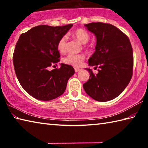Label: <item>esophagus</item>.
<instances>
[{
    "label": "esophagus",
    "mask_w": 148,
    "mask_h": 148,
    "mask_svg": "<svg viewBox=\"0 0 148 148\" xmlns=\"http://www.w3.org/2000/svg\"><path fill=\"white\" fill-rule=\"evenodd\" d=\"M74 71H75V72H77L80 71V69L78 68H74Z\"/></svg>",
    "instance_id": "1"
}]
</instances>
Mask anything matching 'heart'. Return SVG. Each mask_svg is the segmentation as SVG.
<instances>
[{
    "instance_id": "heart-1",
    "label": "heart",
    "mask_w": 148,
    "mask_h": 148,
    "mask_svg": "<svg viewBox=\"0 0 148 148\" xmlns=\"http://www.w3.org/2000/svg\"><path fill=\"white\" fill-rule=\"evenodd\" d=\"M75 38L77 40L82 44H86L89 40V34L88 32L84 29H77L72 33ZM67 46V36L66 35L62 36L61 38L59 40L57 43V49L61 53H64L66 50ZM85 59V57L82 54H69L66 57H64L63 61L64 63L71 64L74 66H81L82 62Z\"/></svg>"
}]
</instances>
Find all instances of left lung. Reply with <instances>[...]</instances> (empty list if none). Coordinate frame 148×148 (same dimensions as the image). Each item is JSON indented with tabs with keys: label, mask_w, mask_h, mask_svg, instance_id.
I'll return each mask as SVG.
<instances>
[{
	"label": "left lung",
	"mask_w": 148,
	"mask_h": 148,
	"mask_svg": "<svg viewBox=\"0 0 148 148\" xmlns=\"http://www.w3.org/2000/svg\"><path fill=\"white\" fill-rule=\"evenodd\" d=\"M96 37L95 51L88 60L99 66L98 74L89 72L83 84L86 93L95 101L106 102L116 98L129 84L132 75L133 56L131 42L123 32L111 24L101 22L84 25Z\"/></svg>",
	"instance_id": "1"
}]
</instances>
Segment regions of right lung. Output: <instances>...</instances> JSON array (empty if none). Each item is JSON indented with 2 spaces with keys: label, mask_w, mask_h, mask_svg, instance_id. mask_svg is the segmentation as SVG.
<instances>
[{
  "label": "right lung",
  "mask_w": 148,
  "mask_h": 148,
  "mask_svg": "<svg viewBox=\"0 0 148 148\" xmlns=\"http://www.w3.org/2000/svg\"><path fill=\"white\" fill-rule=\"evenodd\" d=\"M72 26L42 25L20 35L13 55L14 69L22 87L34 98L47 101L64 93L74 68L64 63L50 71L48 67L59 61L57 43Z\"/></svg>",
  "instance_id": "right-lung-1"
}]
</instances>
